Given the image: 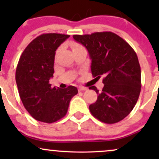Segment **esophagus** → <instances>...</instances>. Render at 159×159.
<instances>
[{
	"label": "esophagus",
	"instance_id": "34e87169",
	"mask_svg": "<svg viewBox=\"0 0 159 159\" xmlns=\"http://www.w3.org/2000/svg\"><path fill=\"white\" fill-rule=\"evenodd\" d=\"M87 87H78V90L79 91H84V90H87Z\"/></svg>",
	"mask_w": 159,
	"mask_h": 159
}]
</instances>
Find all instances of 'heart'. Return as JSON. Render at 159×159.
<instances>
[{"instance_id": "b5f03b06", "label": "heart", "mask_w": 159, "mask_h": 159, "mask_svg": "<svg viewBox=\"0 0 159 159\" xmlns=\"http://www.w3.org/2000/svg\"><path fill=\"white\" fill-rule=\"evenodd\" d=\"M71 46H72V50H73V51L76 50V49L83 48V47H82L81 45L78 44V43H72V44H71ZM60 52H61V48H58L57 51L56 52V57H57L58 54H59Z\"/></svg>"}]
</instances>
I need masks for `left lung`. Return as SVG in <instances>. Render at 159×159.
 Returning <instances> with one entry per match:
<instances>
[{
	"instance_id": "1",
	"label": "left lung",
	"mask_w": 159,
	"mask_h": 159,
	"mask_svg": "<svg viewBox=\"0 0 159 159\" xmlns=\"http://www.w3.org/2000/svg\"><path fill=\"white\" fill-rule=\"evenodd\" d=\"M88 51L93 77L103 76L101 92L96 102L89 106L94 117L107 124L118 123L135 106L141 89V72L138 56L123 38L110 31L73 35Z\"/></svg>"
}]
</instances>
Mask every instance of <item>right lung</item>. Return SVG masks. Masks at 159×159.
Masks as SVG:
<instances>
[{"label":"right lung","mask_w":159,"mask_h":159,"mask_svg":"<svg viewBox=\"0 0 159 159\" xmlns=\"http://www.w3.org/2000/svg\"><path fill=\"white\" fill-rule=\"evenodd\" d=\"M69 35L43 34L35 38L21 54L16 71V81L24 107L34 119L46 123L66 114L71 99L78 93L74 86L52 87L55 52Z\"/></svg>","instance_id":"1"}]
</instances>
